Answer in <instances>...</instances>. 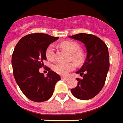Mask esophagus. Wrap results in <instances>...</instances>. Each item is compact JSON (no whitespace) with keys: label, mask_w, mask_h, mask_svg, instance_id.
I'll list each match as a JSON object with an SVG mask.
<instances>
[{"label":"esophagus","mask_w":123,"mask_h":123,"mask_svg":"<svg viewBox=\"0 0 123 123\" xmlns=\"http://www.w3.org/2000/svg\"><path fill=\"white\" fill-rule=\"evenodd\" d=\"M61 79H62V80H65V81H66V80H68V78H66V77H61Z\"/></svg>","instance_id":"obj_1"}]
</instances>
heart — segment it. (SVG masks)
Wrapping results in <instances>:
<instances>
[{
    "instance_id": "obj_1",
    "label": "heart",
    "mask_w": 123,
    "mask_h": 123,
    "mask_svg": "<svg viewBox=\"0 0 123 123\" xmlns=\"http://www.w3.org/2000/svg\"><path fill=\"white\" fill-rule=\"evenodd\" d=\"M61 46L68 51L72 53V59L77 62H80L83 61L84 55L83 52L80 51V45L76 42L71 41H65L61 43ZM45 57L49 61H53L55 57V49L53 45H49L45 51ZM53 70L59 75H67L70 72L75 68V65L73 62L62 63L58 62L53 67Z\"/></svg>"
}]
</instances>
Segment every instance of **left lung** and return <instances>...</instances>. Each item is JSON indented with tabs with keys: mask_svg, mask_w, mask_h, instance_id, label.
I'll return each mask as SVG.
<instances>
[{
	"mask_svg": "<svg viewBox=\"0 0 123 123\" xmlns=\"http://www.w3.org/2000/svg\"><path fill=\"white\" fill-rule=\"evenodd\" d=\"M69 37L81 42L87 49L86 60L76 72L83 79L77 78L78 85L71 92L78 99L89 100L98 94L105 84L110 68L108 48L100 38L92 34L80 33Z\"/></svg>",
	"mask_w": 123,
	"mask_h": 123,
	"instance_id": "1",
	"label": "left lung"
}]
</instances>
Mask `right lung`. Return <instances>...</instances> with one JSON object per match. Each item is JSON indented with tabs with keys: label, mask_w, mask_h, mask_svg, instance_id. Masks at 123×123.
<instances>
[{
	"label": "right lung",
	"mask_w": 123,
	"mask_h": 123,
	"mask_svg": "<svg viewBox=\"0 0 123 123\" xmlns=\"http://www.w3.org/2000/svg\"><path fill=\"white\" fill-rule=\"evenodd\" d=\"M58 38L47 34H30L15 45L12 58L13 76L21 91L31 100H48L53 95L56 83L61 80L60 75L48 67L45 68L49 71L47 76L39 72L44 67L46 49Z\"/></svg>",
	"instance_id": "obj_1"
}]
</instances>
